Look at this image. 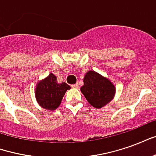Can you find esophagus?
Masks as SVG:
<instances>
[{"mask_svg":"<svg viewBox=\"0 0 156 156\" xmlns=\"http://www.w3.org/2000/svg\"><path fill=\"white\" fill-rule=\"evenodd\" d=\"M79 87V84L78 83H76V84L72 85V88H78Z\"/></svg>","mask_w":156,"mask_h":156,"instance_id":"esophagus-1","label":"esophagus"}]
</instances>
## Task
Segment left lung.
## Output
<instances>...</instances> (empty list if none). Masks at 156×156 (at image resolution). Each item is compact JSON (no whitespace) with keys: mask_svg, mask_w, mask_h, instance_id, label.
I'll use <instances>...</instances> for the list:
<instances>
[{"mask_svg":"<svg viewBox=\"0 0 156 156\" xmlns=\"http://www.w3.org/2000/svg\"><path fill=\"white\" fill-rule=\"evenodd\" d=\"M83 83L81 92L88 103L94 108L104 107L115 96L114 84L96 72H88L83 78Z\"/></svg>","mask_w":156,"mask_h":156,"instance_id":"left-lung-1","label":"left lung"}]
</instances>
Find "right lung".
Listing matches in <instances>:
<instances>
[{"label":"right lung","instance_id":"obj_1","mask_svg":"<svg viewBox=\"0 0 156 156\" xmlns=\"http://www.w3.org/2000/svg\"><path fill=\"white\" fill-rule=\"evenodd\" d=\"M70 86L66 83H58L57 78L50 73L48 78L39 82L36 88V98L40 106L49 110L58 108L66 91Z\"/></svg>","mask_w":156,"mask_h":156}]
</instances>
